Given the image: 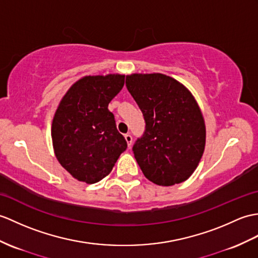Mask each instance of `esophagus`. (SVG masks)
<instances>
[{
	"mask_svg": "<svg viewBox=\"0 0 258 258\" xmlns=\"http://www.w3.org/2000/svg\"><path fill=\"white\" fill-rule=\"evenodd\" d=\"M124 137H125V141H126V143H127L128 147H131V145H132V142H133V137L131 136V134H125V135H124Z\"/></svg>",
	"mask_w": 258,
	"mask_h": 258,
	"instance_id": "esophagus-1",
	"label": "esophagus"
}]
</instances>
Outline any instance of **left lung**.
I'll list each match as a JSON object with an SVG mask.
<instances>
[{"label": "left lung", "instance_id": "8db88e82", "mask_svg": "<svg viewBox=\"0 0 258 258\" xmlns=\"http://www.w3.org/2000/svg\"><path fill=\"white\" fill-rule=\"evenodd\" d=\"M126 87L146 122L133 146L144 176L158 185L185 181L206 146L205 118L192 93L163 74L128 75Z\"/></svg>", "mask_w": 258, "mask_h": 258}]
</instances>
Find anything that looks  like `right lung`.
Wrapping results in <instances>:
<instances>
[{"mask_svg":"<svg viewBox=\"0 0 258 258\" xmlns=\"http://www.w3.org/2000/svg\"><path fill=\"white\" fill-rule=\"evenodd\" d=\"M125 76H86L59 102L51 124L55 156L75 179L95 183L106 177L127 147L107 106Z\"/></svg>","mask_w":258,"mask_h":258,"instance_id":"add662e5","label":"right lung"}]
</instances>
